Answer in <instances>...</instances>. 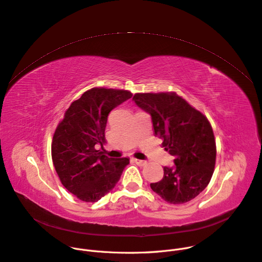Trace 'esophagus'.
<instances>
[{"label":"esophagus","instance_id":"1","mask_svg":"<svg viewBox=\"0 0 262 262\" xmlns=\"http://www.w3.org/2000/svg\"><path fill=\"white\" fill-rule=\"evenodd\" d=\"M133 161L137 164V165H139V166H144V165H146L147 164V162L146 161H143V160H138V159H133Z\"/></svg>","mask_w":262,"mask_h":262}]
</instances>
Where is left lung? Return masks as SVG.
<instances>
[{
	"label": "left lung",
	"mask_w": 262,
	"mask_h": 262,
	"mask_svg": "<svg viewBox=\"0 0 262 262\" xmlns=\"http://www.w3.org/2000/svg\"><path fill=\"white\" fill-rule=\"evenodd\" d=\"M133 99L150 114L155 135L174 157V166H165L163 179L150 188L169 204L193 200L208 186L215 167V139L207 117L173 92L137 93Z\"/></svg>",
	"instance_id": "obj_1"
}]
</instances>
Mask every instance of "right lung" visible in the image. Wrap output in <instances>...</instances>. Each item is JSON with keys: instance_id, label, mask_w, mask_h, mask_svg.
<instances>
[{"instance_id": "add662e5", "label": "right lung", "mask_w": 262, "mask_h": 262, "mask_svg": "<svg viewBox=\"0 0 262 262\" xmlns=\"http://www.w3.org/2000/svg\"><path fill=\"white\" fill-rule=\"evenodd\" d=\"M125 90L93 88L71 103L52 140V161L68 191L86 203L98 202L120 180L128 158L113 159L102 146L110 112L132 98Z\"/></svg>"}]
</instances>
